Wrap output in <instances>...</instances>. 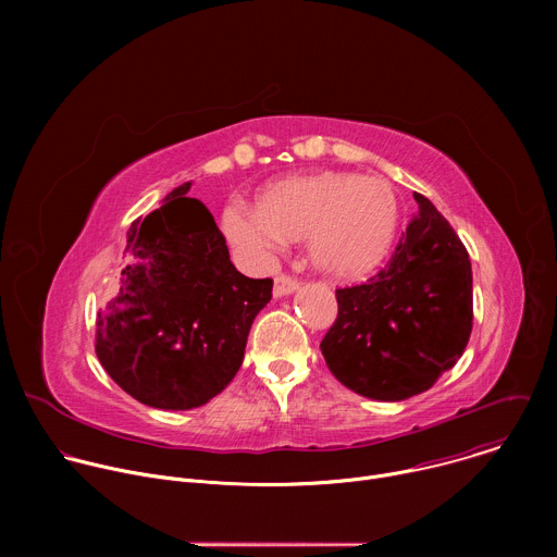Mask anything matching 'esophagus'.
I'll list each match as a JSON object with an SVG mask.
<instances>
[{"instance_id":"34e87169","label":"esophagus","mask_w":557,"mask_h":557,"mask_svg":"<svg viewBox=\"0 0 557 557\" xmlns=\"http://www.w3.org/2000/svg\"><path fill=\"white\" fill-rule=\"evenodd\" d=\"M297 286H299V280H297V277L286 275V273H280V275L275 277V288H273V293H275V297H282V295L293 293Z\"/></svg>"}]
</instances>
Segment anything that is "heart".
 <instances>
[{"mask_svg":"<svg viewBox=\"0 0 557 557\" xmlns=\"http://www.w3.org/2000/svg\"><path fill=\"white\" fill-rule=\"evenodd\" d=\"M396 220L399 202L385 178L326 172L269 185L258 209L226 207L222 226L253 258H269L290 237L308 240L310 260L320 269L359 277L385 258Z\"/></svg>","mask_w":557,"mask_h":557,"instance_id":"heart-1","label":"heart"}]
</instances>
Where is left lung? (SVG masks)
<instances>
[{
    "label": "left lung",
    "mask_w": 557,
    "mask_h": 557,
    "mask_svg": "<svg viewBox=\"0 0 557 557\" xmlns=\"http://www.w3.org/2000/svg\"><path fill=\"white\" fill-rule=\"evenodd\" d=\"M387 264L337 288V320L320 348L352 392L404 401L430 389L462 355L473 322L471 262L449 222L421 194Z\"/></svg>",
    "instance_id": "left-lung-1"
}]
</instances>
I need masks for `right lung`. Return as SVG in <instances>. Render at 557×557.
Returning <instances> with one entry per match:
<instances>
[{"instance_id": "right-lung-1", "label": "right lung", "mask_w": 557, "mask_h": 557, "mask_svg": "<svg viewBox=\"0 0 557 557\" xmlns=\"http://www.w3.org/2000/svg\"><path fill=\"white\" fill-rule=\"evenodd\" d=\"M174 189L127 231L125 262L97 314L95 350L136 401L191 410L240 370L256 314L273 280H251L228 260L209 209Z\"/></svg>"}]
</instances>
